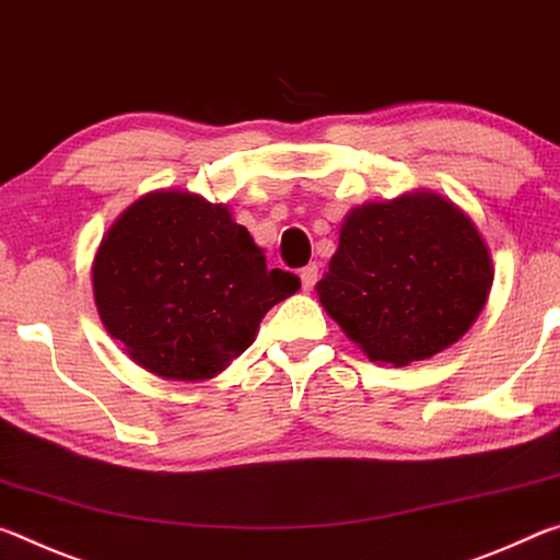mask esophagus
I'll return each mask as SVG.
<instances>
[{
	"mask_svg": "<svg viewBox=\"0 0 560 560\" xmlns=\"http://www.w3.org/2000/svg\"><path fill=\"white\" fill-rule=\"evenodd\" d=\"M300 282H302V290H307V292L315 288V282H317V265L315 262H310L300 270Z\"/></svg>",
	"mask_w": 560,
	"mask_h": 560,
	"instance_id": "obj_1",
	"label": "esophagus"
}]
</instances>
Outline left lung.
<instances>
[{"mask_svg": "<svg viewBox=\"0 0 560 560\" xmlns=\"http://www.w3.org/2000/svg\"><path fill=\"white\" fill-rule=\"evenodd\" d=\"M491 282V253L474 220L448 198L417 190L352 208L315 290L372 362L405 366L466 335Z\"/></svg>", "mask_w": 560, "mask_h": 560, "instance_id": "obj_1", "label": "left lung"}]
</instances>
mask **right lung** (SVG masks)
Segmentation results:
<instances>
[{
	"label": "right lung",
	"mask_w": 560,
	"mask_h": 560,
	"mask_svg": "<svg viewBox=\"0 0 560 560\" xmlns=\"http://www.w3.org/2000/svg\"><path fill=\"white\" fill-rule=\"evenodd\" d=\"M101 323L143 370L173 382L223 372L260 319L295 295L298 275L268 270L228 206L153 190L128 206L91 265Z\"/></svg>",
	"instance_id": "add662e5"
}]
</instances>
